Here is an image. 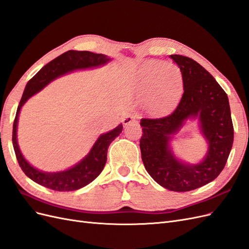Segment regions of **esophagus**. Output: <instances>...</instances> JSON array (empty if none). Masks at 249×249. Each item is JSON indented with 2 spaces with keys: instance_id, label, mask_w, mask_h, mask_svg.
Returning a JSON list of instances; mask_svg holds the SVG:
<instances>
[{
  "instance_id": "esophagus-1",
  "label": "esophagus",
  "mask_w": 249,
  "mask_h": 249,
  "mask_svg": "<svg viewBox=\"0 0 249 249\" xmlns=\"http://www.w3.org/2000/svg\"><path fill=\"white\" fill-rule=\"evenodd\" d=\"M135 123H137V120L132 115H125L123 119V124H124V126H127V125H130L131 124H135Z\"/></svg>"
}]
</instances>
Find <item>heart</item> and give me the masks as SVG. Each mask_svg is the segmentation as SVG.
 I'll use <instances>...</instances> for the list:
<instances>
[{"label":"heart","mask_w":249,"mask_h":249,"mask_svg":"<svg viewBox=\"0 0 249 249\" xmlns=\"http://www.w3.org/2000/svg\"><path fill=\"white\" fill-rule=\"evenodd\" d=\"M183 91V73L178 65L149 61L141 66L136 96L150 113L166 114L178 104Z\"/></svg>","instance_id":"heart-1"}]
</instances>
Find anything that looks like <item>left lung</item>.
Returning a JSON list of instances; mask_svg holds the SVG:
<instances>
[{
    "mask_svg": "<svg viewBox=\"0 0 249 249\" xmlns=\"http://www.w3.org/2000/svg\"><path fill=\"white\" fill-rule=\"evenodd\" d=\"M179 67L184 93L170 115L142 118L141 158L148 175L168 190L191 191L214 180L225 166L233 141L229 97L207 70L193 59L169 56ZM188 119H197L208 149L198 163L178 160L170 142Z\"/></svg>",
    "mask_w": 249,
    "mask_h": 249,
    "instance_id": "left-lung-1",
    "label": "left lung"
}]
</instances>
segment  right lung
I'll return each mask as SVG.
<instances>
[{
    "mask_svg": "<svg viewBox=\"0 0 249 249\" xmlns=\"http://www.w3.org/2000/svg\"><path fill=\"white\" fill-rule=\"evenodd\" d=\"M107 55L95 54L88 51H67L62 55L52 60L30 80L22 93L18 107L16 119L13 123L12 143L21 170L35 183L55 191H74L90 184L100 176L107 161V152L110 143L123 132V124L115 129L100 135L89 153L72 167L62 171L48 172L32 166L22 156L18 143V124L21 107L30 97L49 85L57 78L74 71L96 69L106 65L111 61Z\"/></svg>",
    "mask_w": 249,
    "mask_h": 249,
    "instance_id": "1",
    "label": "right lung"
}]
</instances>
